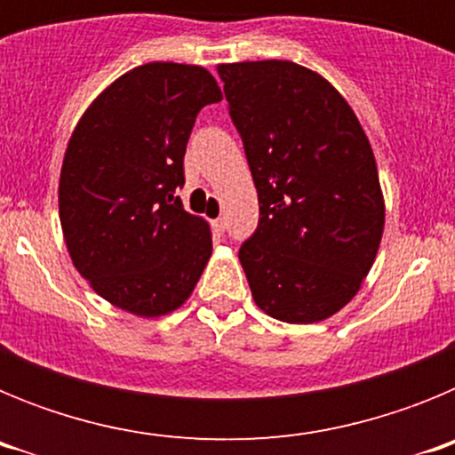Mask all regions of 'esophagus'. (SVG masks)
Here are the masks:
<instances>
[{"label": "esophagus", "instance_id": "34e87169", "mask_svg": "<svg viewBox=\"0 0 455 455\" xmlns=\"http://www.w3.org/2000/svg\"><path fill=\"white\" fill-rule=\"evenodd\" d=\"M212 230H214V235H219V236L225 232V220L220 219V216H219V219L212 220Z\"/></svg>", "mask_w": 455, "mask_h": 455}]
</instances>
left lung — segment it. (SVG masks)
<instances>
[{
	"label": "left lung",
	"mask_w": 455,
	"mask_h": 455,
	"mask_svg": "<svg viewBox=\"0 0 455 455\" xmlns=\"http://www.w3.org/2000/svg\"><path fill=\"white\" fill-rule=\"evenodd\" d=\"M219 75L259 198L239 251L252 299L287 323L328 319L360 291L383 236L371 143L309 68L273 59L220 63Z\"/></svg>",
	"instance_id": "obj_1"
}]
</instances>
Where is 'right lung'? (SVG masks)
Here are the masks:
<instances>
[{"label":"right lung","mask_w":455,"mask_h":455,"mask_svg":"<svg viewBox=\"0 0 455 455\" xmlns=\"http://www.w3.org/2000/svg\"><path fill=\"white\" fill-rule=\"evenodd\" d=\"M223 100L200 66L155 61L124 72L68 140L59 219L92 291L136 316L182 307L212 257L207 220L175 196L196 116Z\"/></svg>","instance_id":"1"}]
</instances>
